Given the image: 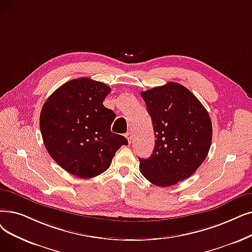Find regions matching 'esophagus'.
<instances>
[{"instance_id":"esophagus-1","label":"esophagus","mask_w":252,"mask_h":252,"mask_svg":"<svg viewBox=\"0 0 252 252\" xmlns=\"http://www.w3.org/2000/svg\"><path fill=\"white\" fill-rule=\"evenodd\" d=\"M126 139H127V141H128V143H130V142H132V139H133V134L130 133V132H127V133L126 134Z\"/></svg>"}]
</instances>
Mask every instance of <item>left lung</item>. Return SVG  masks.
<instances>
[{
    "label": "left lung",
    "mask_w": 252,
    "mask_h": 252,
    "mask_svg": "<svg viewBox=\"0 0 252 252\" xmlns=\"http://www.w3.org/2000/svg\"><path fill=\"white\" fill-rule=\"evenodd\" d=\"M151 117L156 145L140 171L152 184L166 188L190 177L209 152L212 124L205 107L187 87L168 82L141 93Z\"/></svg>",
    "instance_id": "1"
}]
</instances>
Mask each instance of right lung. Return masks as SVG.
Instances as JSON below:
<instances>
[{"label":"right lung","mask_w":252,"mask_h":252,"mask_svg":"<svg viewBox=\"0 0 252 252\" xmlns=\"http://www.w3.org/2000/svg\"><path fill=\"white\" fill-rule=\"evenodd\" d=\"M111 92L91 78L68 81L42 107L40 129L45 148L59 166L79 178H93L111 165L127 140L111 132L115 113L103 105Z\"/></svg>","instance_id":"right-lung-1"}]
</instances>
